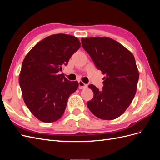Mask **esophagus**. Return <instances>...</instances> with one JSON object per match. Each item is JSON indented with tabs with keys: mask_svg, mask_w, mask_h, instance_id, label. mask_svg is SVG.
<instances>
[{
	"mask_svg": "<svg viewBox=\"0 0 160 160\" xmlns=\"http://www.w3.org/2000/svg\"><path fill=\"white\" fill-rule=\"evenodd\" d=\"M87 87H88V85L84 83L83 81H79V88L80 89H85Z\"/></svg>",
	"mask_w": 160,
	"mask_h": 160,
	"instance_id": "34e87169",
	"label": "esophagus"
}]
</instances>
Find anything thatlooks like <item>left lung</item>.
Returning a JSON list of instances; mask_svg holds the SVG:
<instances>
[{
    "label": "left lung",
    "instance_id": "left-lung-1",
    "mask_svg": "<svg viewBox=\"0 0 160 160\" xmlns=\"http://www.w3.org/2000/svg\"><path fill=\"white\" fill-rule=\"evenodd\" d=\"M81 42L97 68L106 75L101 91L89 85L94 96L88 107L101 119L118 118L128 109L136 93L139 71L134 56L109 37L82 38Z\"/></svg>",
    "mask_w": 160,
    "mask_h": 160
}]
</instances>
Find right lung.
<instances>
[{
    "mask_svg": "<svg viewBox=\"0 0 160 160\" xmlns=\"http://www.w3.org/2000/svg\"><path fill=\"white\" fill-rule=\"evenodd\" d=\"M81 47L77 37L56 34L38 42L23 60L19 84L27 107L38 120L51 123L63 115L78 82L69 81L62 67Z\"/></svg>",
    "mask_w": 160,
    "mask_h": 160,
    "instance_id": "1",
    "label": "right lung"
}]
</instances>
